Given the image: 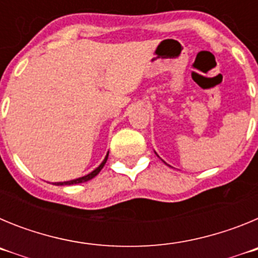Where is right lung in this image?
<instances>
[{"mask_svg":"<svg viewBox=\"0 0 258 258\" xmlns=\"http://www.w3.org/2000/svg\"><path fill=\"white\" fill-rule=\"evenodd\" d=\"M107 159H108V154H107V156H106V159H104V160H103V163H102L101 165L98 166L97 169L93 170L92 173H89L88 175H84V177H81V178L72 179V181H68V182H56V184H76V183H83V182H86V181H89V179L94 178L95 175H97L98 173H99V172H101V170H102V168H103L104 164H106Z\"/></svg>","mask_w":258,"mask_h":258,"instance_id":"right-lung-1","label":"right lung"}]
</instances>
